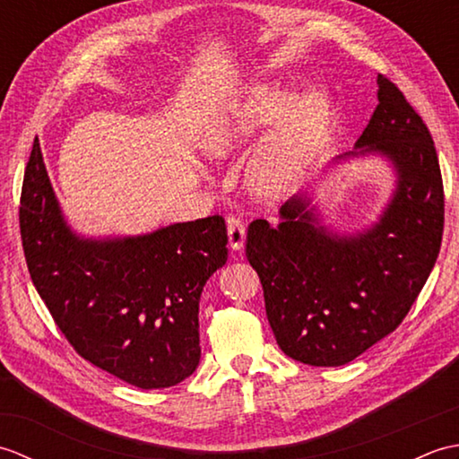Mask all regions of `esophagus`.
Masks as SVG:
<instances>
[{
  "instance_id": "esophagus-1",
  "label": "esophagus",
  "mask_w": 459,
  "mask_h": 459,
  "mask_svg": "<svg viewBox=\"0 0 459 459\" xmlns=\"http://www.w3.org/2000/svg\"><path fill=\"white\" fill-rule=\"evenodd\" d=\"M227 232H229V245L232 250H240L245 247V238H247V229L245 222H242L235 214L227 217Z\"/></svg>"
}]
</instances>
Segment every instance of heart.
Wrapping results in <instances>:
<instances>
[{
  "mask_svg": "<svg viewBox=\"0 0 459 459\" xmlns=\"http://www.w3.org/2000/svg\"><path fill=\"white\" fill-rule=\"evenodd\" d=\"M290 92L278 84L260 86L245 100L230 104L212 126L204 142L211 155H227L238 145L256 138L266 126L284 110ZM288 106V105H287ZM289 107V106H288ZM327 116V96L319 89L299 94L272 132L266 145L256 155L255 178L260 187L280 189L299 161L304 160L317 130Z\"/></svg>",
  "mask_w": 459,
  "mask_h": 459,
  "instance_id": "heart-1",
  "label": "heart"
}]
</instances>
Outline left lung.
<instances>
[{"mask_svg": "<svg viewBox=\"0 0 459 459\" xmlns=\"http://www.w3.org/2000/svg\"><path fill=\"white\" fill-rule=\"evenodd\" d=\"M378 104L357 153L393 161L398 185L373 229L353 237L316 227L304 197L281 222H250L247 258L258 272L270 327L288 357L311 367L353 360L403 324L436 264L444 183L436 145L398 86L378 74Z\"/></svg>", "mask_w": 459, "mask_h": 459, "instance_id": "8db88e82", "label": "left lung"}]
</instances>
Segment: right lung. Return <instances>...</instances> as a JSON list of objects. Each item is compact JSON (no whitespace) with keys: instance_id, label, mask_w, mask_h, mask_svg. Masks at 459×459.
<instances>
[{"instance_id":"1","label":"right lung","mask_w":459,"mask_h":459,"mask_svg":"<svg viewBox=\"0 0 459 459\" xmlns=\"http://www.w3.org/2000/svg\"><path fill=\"white\" fill-rule=\"evenodd\" d=\"M19 229L33 286L82 359L138 388H168L199 365V299L227 262L219 214L152 235L86 240L66 227L35 138Z\"/></svg>"}]
</instances>
